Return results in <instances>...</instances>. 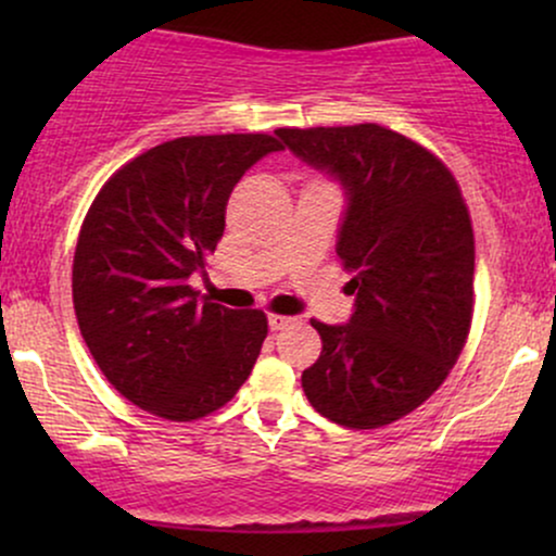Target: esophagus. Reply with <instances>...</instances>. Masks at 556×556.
<instances>
[{"label":"esophagus","instance_id":"34e87169","mask_svg":"<svg viewBox=\"0 0 556 556\" xmlns=\"http://www.w3.org/2000/svg\"><path fill=\"white\" fill-rule=\"evenodd\" d=\"M292 321H295V318H292V316H282V314H271L269 316V329L271 331H282V329H287V327H290V324Z\"/></svg>","mask_w":556,"mask_h":556}]
</instances>
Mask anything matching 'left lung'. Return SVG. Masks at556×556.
Wrapping results in <instances>:
<instances>
[{
	"label": "left lung",
	"mask_w": 556,
	"mask_h": 556,
	"mask_svg": "<svg viewBox=\"0 0 556 556\" xmlns=\"http://www.w3.org/2000/svg\"><path fill=\"white\" fill-rule=\"evenodd\" d=\"M277 136L348 198L337 256L353 271L355 311L337 327L311 321L324 348L303 371V392L334 424L379 429L424 405L468 340V206L429 149L381 125L279 127Z\"/></svg>",
	"instance_id": "left-lung-1"
}]
</instances>
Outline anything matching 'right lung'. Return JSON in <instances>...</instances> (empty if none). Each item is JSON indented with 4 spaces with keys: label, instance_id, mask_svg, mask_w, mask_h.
I'll return each instance as SVG.
<instances>
[{
    "label": "right lung",
    "instance_id": "obj_1",
    "mask_svg": "<svg viewBox=\"0 0 556 556\" xmlns=\"http://www.w3.org/2000/svg\"><path fill=\"white\" fill-rule=\"evenodd\" d=\"M282 149L264 132L175 138L96 195L75 248V316L101 374L132 405L195 420L251 376L269 331L264 311L198 300L190 279L206 274L235 185Z\"/></svg>",
    "mask_w": 556,
    "mask_h": 556
}]
</instances>
